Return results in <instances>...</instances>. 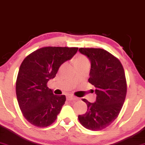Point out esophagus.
<instances>
[{"label":"esophagus","mask_w":145,"mask_h":145,"mask_svg":"<svg viewBox=\"0 0 145 145\" xmlns=\"http://www.w3.org/2000/svg\"><path fill=\"white\" fill-rule=\"evenodd\" d=\"M66 98H67V100H75L76 99L75 97H74V96H72V95H69V96H66Z\"/></svg>","instance_id":"obj_1"}]
</instances>
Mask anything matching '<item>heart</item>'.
I'll list each match as a JSON object with an SVG mask.
<instances>
[{
    "instance_id": "b5f03b06",
    "label": "heart",
    "mask_w": 145,
    "mask_h": 145,
    "mask_svg": "<svg viewBox=\"0 0 145 145\" xmlns=\"http://www.w3.org/2000/svg\"><path fill=\"white\" fill-rule=\"evenodd\" d=\"M75 66H79V65H82L84 64H89V60L87 58L86 56L83 55H79L77 56L75 59Z\"/></svg>"
}]
</instances>
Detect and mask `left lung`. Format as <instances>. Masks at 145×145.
<instances>
[{
	"label": "left lung",
	"mask_w": 145,
	"mask_h": 145,
	"mask_svg": "<svg viewBox=\"0 0 145 145\" xmlns=\"http://www.w3.org/2000/svg\"><path fill=\"white\" fill-rule=\"evenodd\" d=\"M79 52L89 58L91 69L88 81L95 87L96 100L86 99L88 110L79 115L81 125L91 130H101L118 117L127 93L125 72L121 63L105 49L80 48Z\"/></svg>",
	"instance_id": "obj_1"
}]
</instances>
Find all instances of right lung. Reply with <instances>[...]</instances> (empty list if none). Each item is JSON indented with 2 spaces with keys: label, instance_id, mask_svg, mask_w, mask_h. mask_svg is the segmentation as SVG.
<instances>
[{
  "label": "right lung",
  "instance_id": "1",
  "mask_svg": "<svg viewBox=\"0 0 145 145\" xmlns=\"http://www.w3.org/2000/svg\"><path fill=\"white\" fill-rule=\"evenodd\" d=\"M77 50L78 47H42L23 60L16 81L17 99L24 117L32 125L47 127L56 121L66 96L54 95L47 83Z\"/></svg>",
  "mask_w": 145,
  "mask_h": 145
}]
</instances>
